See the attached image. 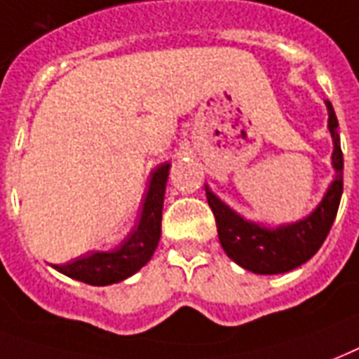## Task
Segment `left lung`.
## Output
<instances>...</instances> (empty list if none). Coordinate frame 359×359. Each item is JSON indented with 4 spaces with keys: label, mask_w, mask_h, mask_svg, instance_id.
I'll list each match as a JSON object with an SVG mask.
<instances>
[{
    "label": "left lung",
    "mask_w": 359,
    "mask_h": 359,
    "mask_svg": "<svg viewBox=\"0 0 359 359\" xmlns=\"http://www.w3.org/2000/svg\"><path fill=\"white\" fill-rule=\"evenodd\" d=\"M327 107V128L333 137L332 163L335 169V180L327 188L316 209L299 222L265 228L256 222H248L228 205L216 198L205 186L207 201L216 218L218 239L224 252L239 264L243 269L252 271L258 275H278L299 267L311 259L325 241L333 220L337 216L341 196H343V152L339 139V122L333 105L325 101Z\"/></svg>",
    "instance_id": "left-lung-1"
}]
</instances>
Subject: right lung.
I'll use <instances>...</instances> for the list:
<instances>
[{"mask_svg":"<svg viewBox=\"0 0 359 359\" xmlns=\"http://www.w3.org/2000/svg\"><path fill=\"white\" fill-rule=\"evenodd\" d=\"M169 168V163H161L152 171L139 224L116 248L109 252H88L67 264L52 267L81 283L109 286L131 277L149 264L161 235V209Z\"/></svg>","mask_w":359,"mask_h":359,"instance_id":"add662e5","label":"right lung"}]
</instances>
